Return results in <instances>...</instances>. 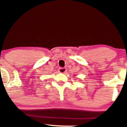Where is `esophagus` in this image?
Returning a JSON list of instances; mask_svg holds the SVG:
<instances>
[{"label":"esophagus","instance_id":"34e87169","mask_svg":"<svg viewBox=\"0 0 127 127\" xmlns=\"http://www.w3.org/2000/svg\"><path fill=\"white\" fill-rule=\"evenodd\" d=\"M58 72L61 73H65L66 72V69L65 67H60L58 69Z\"/></svg>","mask_w":127,"mask_h":127}]
</instances>
